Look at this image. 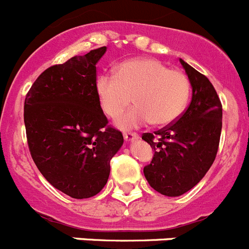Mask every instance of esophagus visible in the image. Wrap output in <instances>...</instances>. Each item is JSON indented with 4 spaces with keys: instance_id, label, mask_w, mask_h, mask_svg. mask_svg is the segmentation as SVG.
<instances>
[{
    "instance_id": "34e87169",
    "label": "esophagus",
    "mask_w": 249,
    "mask_h": 249,
    "mask_svg": "<svg viewBox=\"0 0 249 249\" xmlns=\"http://www.w3.org/2000/svg\"><path fill=\"white\" fill-rule=\"evenodd\" d=\"M124 139L126 141H134V140H136V139H139V135L136 133H130V131H125Z\"/></svg>"
}]
</instances>
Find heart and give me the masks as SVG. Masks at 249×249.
<instances>
[{"label":"heart","instance_id":"b5f03b06","mask_svg":"<svg viewBox=\"0 0 249 249\" xmlns=\"http://www.w3.org/2000/svg\"><path fill=\"white\" fill-rule=\"evenodd\" d=\"M98 99L107 116L119 118L133 98L136 107L118 120L122 129L172 124L185 110L191 93L189 77L152 58L125 60L115 75L103 74L95 82Z\"/></svg>","mask_w":249,"mask_h":249}]
</instances>
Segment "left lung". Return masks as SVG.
I'll use <instances>...</instances> for the list:
<instances>
[{"instance_id": "8db88e82", "label": "left lung", "mask_w": 249, "mask_h": 249, "mask_svg": "<svg viewBox=\"0 0 249 249\" xmlns=\"http://www.w3.org/2000/svg\"><path fill=\"white\" fill-rule=\"evenodd\" d=\"M180 63L191 83V103L176 122L141 136L155 150L145 178L155 191L171 197L202 180L216 159L222 129V104L212 83L182 59Z\"/></svg>"}]
</instances>
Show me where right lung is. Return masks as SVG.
Here are the masks:
<instances>
[{
    "instance_id": "add662e5",
    "label": "right lung",
    "mask_w": 249,
    "mask_h": 249,
    "mask_svg": "<svg viewBox=\"0 0 249 249\" xmlns=\"http://www.w3.org/2000/svg\"><path fill=\"white\" fill-rule=\"evenodd\" d=\"M107 47L49 67L24 99L28 149L36 166L55 189L73 198L102 191L110 160L124 142L108 124L95 90L97 63Z\"/></svg>"
}]
</instances>
